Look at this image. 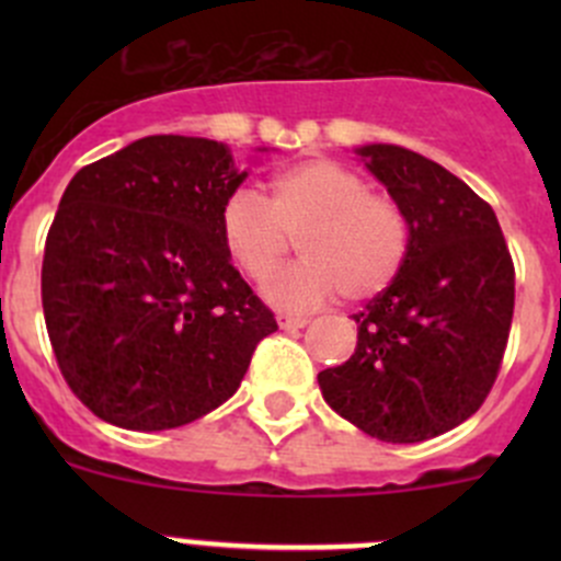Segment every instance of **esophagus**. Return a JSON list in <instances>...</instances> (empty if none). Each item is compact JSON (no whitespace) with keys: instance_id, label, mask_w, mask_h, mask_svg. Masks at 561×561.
I'll list each match as a JSON object with an SVG mask.
<instances>
[{"instance_id":"esophagus-1","label":"esophagus","mask_w":561,"mask_h":561,"mask_svg":"<svg viewBox=\"0 0 561 561\" xmlns=\"http://www.w3.org/2000/svg\"><path fill=\"white\" fill-rule=\"evenodd\" d=\"M276 320H279V325L287 328V331H296V328L309 325V317H301V314H279Z\"/></svg>"}]
</instances>
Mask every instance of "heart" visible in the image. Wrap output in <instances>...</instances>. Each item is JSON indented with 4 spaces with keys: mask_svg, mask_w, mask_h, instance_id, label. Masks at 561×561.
<instances>
[{
    "mask_svg": "<svg viewBox=\"0 0 561 561\" xmlns=\"http://www.w3.org/2000/svg\"><path fill=\"white\" fill-rule=\"evenodd\" d=\"M301 236L304 257L265 285L271 304L312 309L344 293L350 301L380 296L410 252V219L399 201L336 160H307L268 181V197L233 190L219 208L225 252L254 282L285 263Z\"/></svg>",
    "mask_w": 561,
    "mask_h": 561,
    "instance_id": "obj_1",
    "label": "heart"
}]
</instances>
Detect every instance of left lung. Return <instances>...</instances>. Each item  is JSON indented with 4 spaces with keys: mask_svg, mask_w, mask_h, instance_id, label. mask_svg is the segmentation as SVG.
<instances>
[{
    "mask_svg": "<svg viewBox=\"0 0 561 561\" xmlns=\"http://www.w3.org/2000/svg\"><path fill=\"white\" fill-rule=\"evenodd\" d=\"M410 219L399 276L353 314L350 360L317 375L322 399L382 443H423L480 410L500 375L516 268L496 214L410 149H358Z\"/></svg>",
    "mask_w": 561,
    "mask_h": 561,
    "instance_id": "left-lung-1",
    "label": "left lung"
}]
</instances>
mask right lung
<instances>
[{"mask_svg":"<svg viewBox=\"0 0 561 561\" xmlns=\"http://www.w3.org/2000/svg\"><path fill=\"white\" fill-rule=\"evenodd\" d=\"M244 179L217 140L149 135L67 184L45 239L43 314L61 377L103 421H197L276 331L219 239V208Z\"/></svg>","mask_w":561,"mask_h":561,"instance_id":"add662e5","label":"right lung"}]
</instances>
